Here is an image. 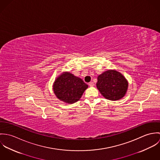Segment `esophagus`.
Masks as SVG:
<instances>
[{"instance_id":"esophagus-1","label":"esophagus","mask_w":160,"mask_h":160,"mask_svg":"<svg viewBox=\"0 0 160 160\" xmlns=\"http://www.w3.org/2000/svg\"><path fill=\"white\" fill-rule=\"evenodd\" d=\"M89 86H94V84H93V82H92V81H91V82H90L89 83Z\"/></svg>"}]
</instances>
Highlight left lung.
I'll return each instance as SVG.
<instances>
[{
    "mask_svg": "<svg viewBox=\"0 0 160 160\" xmlns=\"http://www.w3.org/2000/svg\"><path fill=\"white\" fill-rule=\"evenodd\" d=\"M96 85L105 98L110 100H118L126 93L128 82L119 72L108 70L98 76Z\"/></svg>",
    "mask_w": 160,
    "mask_h": 160,
    "instance_id": "8db88e82",
    "label": "left lung"
}]
</instances>
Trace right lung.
<instances>
[{"label":"right lung","instance_id":"add662e5","mask_svg":"<svg viewBox=\"0 0 160 160\" xmlns=\"http://www.w3.org/2000/svg\"><path fill=\"white\" fill-rule=\"evenodd\" d=\"M88 86L79 78L69 72L60 74L55 81L53 89L57 97L67 103L78 101Z\"/></svg>","mask_w":160,"mask_h":160}]
</instances>
